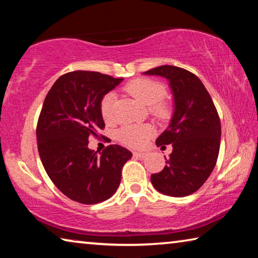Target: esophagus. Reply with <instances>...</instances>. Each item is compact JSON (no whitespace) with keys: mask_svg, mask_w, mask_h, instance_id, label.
<instances>
[{"mask_svg":"<svg viewBox=\"0 0 258 258\" xmlns=\"http://www.w3.org/2000/svg\"><path fill=\"white\" fill-rule=\"evenodd\" d=\"M134 157H138V158H141V159H143V158H146V157L148 156V152H134Z\"/></svg>","mask_w":258,"mask_h":258,"instance_id":"obj_1","label":"esophagus"}]
</instances>
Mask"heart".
I'll return each instance as SVG.
<instances>
[{"mask_svg":"<svg viewBox=\"0 0 258 258\" xmlns=\"http://www.w3.org/2000/svg\"><path fill=\"white\" fill-rule=\"evenodd\" d=\"M124 90L139 101L147 104L148 110L160 121L167 120L171 117V104L163 99L166 94L165 86L161 83L147 77H140L128 82ZM116 93L108 92L100 101V112L106 123L115 120ZM155 133L150 124L126 125L117 132V138L124 145L132 148H143Z\"/></svg>","mask_w":258,"mask_h":258,"instance_id":"heart-1","label":"heart"}]
</instances>
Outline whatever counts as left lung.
I'll return each mask as SVG.
<instances>
[{
  "label": "left lung",
  "mask_w": 258,
  "mask_h": 258,
  "mask_svg": "<svg viewBox=\"0 0 258 258\" xmlns=\"http://www.w3.org/2000/svg\"><path fill=\"white\" fill-rule=\"evenodd\" d=\"M147 75L166 77L172 87L175 111L171 125L156 145L173 151L164 169L150 180L157 191L172 197H185L202 187L215 167L221 145V120L215 104L202 81L180 67L159 66Z\"/></svg>",
  "instance_id": "left-lung-1"
}]
</instances>
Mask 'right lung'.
<instances>
[{
  "instance_id": "1",
  "label": "right lung",
  "mask_w": 258,
  "mask_h": 258,
  "mask_svg": "<svg viewBox=\"0 0 258 258\" xmlns=\"http://www.w3.org/2000/svg\"><path fill=\"white\" fill-rule=\"evenodd\" d=\"M121 81L97 72H71L45 97L36 126L38 154L53 184L74 202L94 205L110 198L132 158L118 145L106 147L101 156L87 147L91 137H103L100 101Z\"/></svg>"
}]
</instances>
